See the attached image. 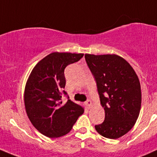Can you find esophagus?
I'll use <instances>...</instances> for the list:
<instances>
[{"instance_id":"34e87169","label":"esophagus","mask_w":157,"mask_h":157,"mask_svg":"<svg viewBox=\"0 0 157 157\" xmlns=\"http://www.w3.org/2000/svg\"><path fill=\"white\" fill-rule=\"evenodd\" d=\"M85 104H86V106H87L89 109H90V108H91V107H92V105H93V104H92V102H91V101L90 100V99H88V100L86 101V102H85Z\"/></svg>"}]
</instances>
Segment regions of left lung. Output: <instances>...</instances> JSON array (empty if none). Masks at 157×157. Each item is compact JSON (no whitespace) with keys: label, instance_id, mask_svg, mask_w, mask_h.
<instances>
[{"label":"left lung","instance_id":"left-lung-1","mask_svg":"<svg viewBox=\"0 0 157 157\" xmlns=\"http://www.w3.org/2000/svg\"><path fill=\"white\" fill-rule=\"evenodd\" d=\"M85 59L105 110V120L95 128L107 138H119L133 128L139 116L141 90L138 77L129 63L117 55L85 54Z\"/></svg>","mask_w":157,"mask_h":157}]
</instances>
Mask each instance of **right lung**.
I'll return each instance as SVG.
<instances>
[{"mask_svg": "<svg viewBox=\"0 0 157 157\" xmlns=\"http://www.w3.org/2000/svg\"><path fill=\"white\" fill-rule=\"evenodd\" d=\"M83 54L53 52L37 63L26 81L24 104L29 119L41 134L51 138L70 132L80 115L81 105L71 100L62 103L65 86L64 69L77 62Z\"/></svg>", "mask_w": 157, "mask_h": 157, "instance_id": "obj_1", "label": "right lung"}]
</instances>
